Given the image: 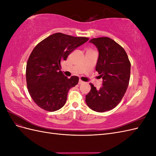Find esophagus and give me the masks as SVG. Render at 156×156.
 <instances>
[{
	"label": "esophagus",
	"instance_id": "1",
	"mask_svg": "<svg viewBox=\"0 0 156 156\" xmlns=\"http://www.w3.org/2000/svg\"><path fill=\"white\" fill-rule=\"evenodd\" d=\"M83 83H84V82L83 81H81V80H79V84H82Z\"/></svg>",
	"mask_w": 156,
	"mask_h": 156
}]
</instances>
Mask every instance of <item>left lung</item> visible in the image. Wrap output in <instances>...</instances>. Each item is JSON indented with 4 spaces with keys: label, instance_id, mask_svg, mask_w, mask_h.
<instances>
[{
    "label": "left lung",
    "instance_id": "left-lung-1",
    "mask_svg": "<svg viewBox=\"0 0 156 156\" xmlns=\"http://www.w3.org/2000/svg\"><path fill=\"white\" fill-rule=\"evenodd\" d=\"M89 42L99 52L96 70L103 79L102 86L97 89L92 84L86 95V103L98 112L112 110L122 100L128 87L131 63L125 50L108 37L93 38Z\"/></svg>",
    "mask_w": 156,
    "mask_h": 156
}]
</instances>
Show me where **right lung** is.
I'll return each instance as SVG.
<instances>
[{"mask_svg":"<svg viewBox=\"0 0 156 156\" xmlns=\"http://www.w3.org/2000/svg\"><path fill=\"white\" fill-rule=\"evenodd\" d=\"M88 40L85 37L55 33L33 49L27 61L26 79L30 95L40 107L53 112L65 105L69 90L78 83L79 77L67 78L60 71V63Z\"/></svg>","mask_w":156,"mask_h":156,"instance_id":"obj_1","label":"right lung"}]
</instances>
